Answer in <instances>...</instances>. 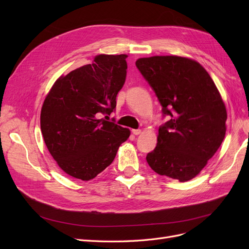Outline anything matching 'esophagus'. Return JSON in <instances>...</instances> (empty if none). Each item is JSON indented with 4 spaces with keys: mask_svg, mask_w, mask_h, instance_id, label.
Returning a JSON list of instances; mask_svg holds the SVG:
<instances>
[{
    "mask_svg": "<svg viewBox=\"0 0 249 249\" xmlns=\"http://www.w3.org/2000/svg\"><path fill=\"white\" fill-rule=\"evenodd\" d=\"M132 133H133L134 135H139V134L141 133V130H140V129H133V130H132Z\"/></svg>",
    "mask_w": 249,
    "mask_h": 249,
    "instance_id": "obj_1",
    "label": "esophagus"
}]
</instances>
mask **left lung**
<instances>
[{
  "label": "left lung",
  "mask_w": 249,
  "mask_h": 249,
  "mask_svg": "<svg viewBox=\"0 0 249 249\" xmlns=\"http://www.w3.org/2000/svg\"><path fill=\"white\" fill-rule=\"evenodd\" d=\"M168 120L159 127L146 161L160 176L186 182L196 177L225 136L227 110L212 78L194 60L154 56L136 61Z\"/></svg>",
  "instance_id": "obj_1"
}]
</instances>
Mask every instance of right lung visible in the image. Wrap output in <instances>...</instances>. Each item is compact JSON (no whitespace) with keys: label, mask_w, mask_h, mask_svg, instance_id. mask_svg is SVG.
I'll use <instances>...</instances> for the list:
<instances>
[{"label":"right lung","mask_w":249,"mask_h":249,"mask_svg":"<svg viewBox=\"0 0 249 249\" xmlns=\"http://www.w3.org/2000/svg\"><path fill=\"white\" fill-rule=\"evenodd\" d=\"M126 55H99L60 77L42 105L41 133L54 160L67 175L89 180L114 160L130 130L109 118L126 76Z\"/></svg>","instance_id":"add662e5"}]
</instances>
